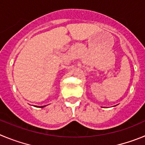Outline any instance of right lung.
I'll use <instances>...</instances> for the list:
<instances>
[{"label": "right lung", "mask_w": 145, "mask_h": 145, "mask_svg": "<svg viewBox=\"0 0 145 145\" xmlns=\"http://www.w3.org/2000/svg\"><path fill=\"white\" fill-rule=\"evenodd\" d=\"M43 107H45V106H40V108H43Z\"/></svg>", "instance_id": "1"}]
</instances>
